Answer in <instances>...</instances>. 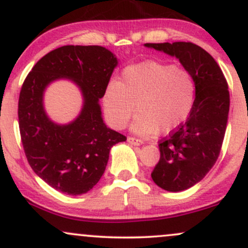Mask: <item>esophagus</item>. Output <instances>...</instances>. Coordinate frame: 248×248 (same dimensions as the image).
<instances>
[{
  "mask_svg": "<svg viewBox=\"0 0 248 248\" xmlns=\"http://www.w3.org/2000/svg\"><path fill=\"white\" fill-rule=\"evenodd\" d=\"M128 143L133 144V146H141V144H143V141L140 140V139H136V138H132V136H129V138L127 139Z\"/></svg>",
  "mask_w": 248,
  "mask_h": 248,
  "instance_id": "esophagus-1",
  "label": "esophagus"
}]
</instances>
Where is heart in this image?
Listing matches in <instances>:
<instances>
[{"label":"heart","instance_id":"obj_1","mask_svg":"<svg viewBox=\"0 0 248 248\" xmlns=\"http://www.w3.org/2000/svg\"><path fill=\"white\" fill-rule=\"evenodd\" d=\"M196 96V84L186 69L160 62L130 65L119 82L110 81L102 96L107 121L116 129L126 127L133 113L134 133L152 136L167 134L189 118Z\"/></svg>","mask_w":248,"mask_h":248}]
</instances>
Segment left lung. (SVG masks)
Returning a JSON list of instances; mask_svg holds the SVG:
<instances>
[{"label": "left lung", "instance_id": "left-lung-1", "mask_svg": "<svg viewBox=\"0 0 248 248\" xmlns=\"http://www.w3.org/2000/svg\"><path fill=\"white\" fill-rule=\"evenodd\" d=\"M144 46L176 57L195 79L191 113L160 142L161 157L152 172L156 186L170 192L183 191L205 177L217 161L229 118V87L217 62L193 43H147Z\"/></svg>", "mask_w": 248, "mask_h": 248}]
</instances>
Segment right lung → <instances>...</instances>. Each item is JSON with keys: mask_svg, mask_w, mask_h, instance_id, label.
Instances as JSON below:
<instances>
[{"mask_svg": "<svg viewBox=\"0 0 248 248\" xmlns=\"http://www.w3.org/2000/svg\"><path fill=\"white\" fill-rule=\"evenodd\" d=\"M118 64L104 46L65 45L39 59L25 78L18 100L22 144L36 175L58 191H90L105 172L110 148L127 140L105 124L99 104ZM59 78L75 82L83 95L79 115L65 125L51 121L42 102L46 87Z\"/></svg>", "mask_w": 248, "mask_h": 248, "instance_id": "1", "label": "right lung"}]
</instances>
